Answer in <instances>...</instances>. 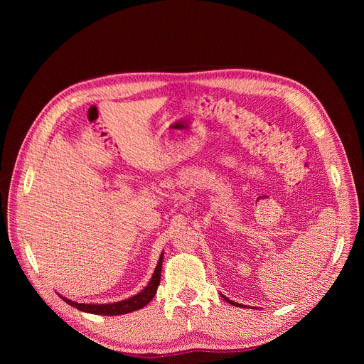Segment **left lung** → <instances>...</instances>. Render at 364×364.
<instances>
[{
  "mask_svg": "<svg viewBox=\"0 0 364 364\" xmlns=\"http://www.w3.org/2000/svg\"><path fill=\"white\" fill-rule=\"evenodd\" d=\"M222 296H223V298H225V299H226L229 304H232V305H235V306H243L242 304H237V302H235V301H230V299H229V298H226L225 295H222Z\"/></svg>",
  "mask_w": 364,
  "mask_h": 364,
  "instance_id": "1",
  "label": "left lung"
}]
</instances>
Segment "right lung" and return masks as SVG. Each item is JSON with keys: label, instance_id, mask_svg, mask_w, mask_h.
Masks as SVG:
<instances>
[{"label": "right lung", "instance_id": "1", "mask_svg": "<svg viewBox=\"0 0 364 364\" xmlns=\"http://www.w3.org/2000/svg\"><path fill=\"white\" fill-rule=\"evenodd\" d=\"M163 253L160 256V261L157 268H155L151 281L148 282V285L136 295L125 299V301H119V302H114V304H77L75 301L66 299L63 298L69 305L76 306L77 309L83 311V313H90V314H100V316H119V314H128L131 311H136L141 309L142 306H145L157 292V288L160 285V279H161V267H163Z\"/></svg>", "mask_w": 364, "mask_h": 364}]
</instances>
